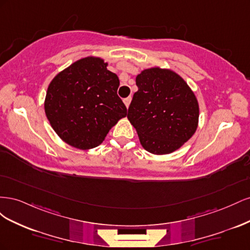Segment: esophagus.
<instances>
[{"label":"esophagus","mask_w":250,"mask_h":250,"mask_svg":"<svg viewBox=\"0 0 250 250\" xmlns=\"http://www.w3.org/2000/svg\"><path fill=\"white\" fill-rule=\"evenodd\" d=\"M130 102H131V97H128V98H125V99H124V104L126 105L127 108L129 107Z\"/></svg>","instance_id":"34e87169"}]
</instances>
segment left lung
Returning <instances> with one entry per match:
<instances>
[{"mask_svg": "<svg viewBox=\"0 0 250 250\" xmlns=\"http://www.w3.org/2000/svg\"><path fill=\"white\" fill-rule=\"evenodd\" d=\"M127 118L148 152L162 155L179 149L198 126L199 105L193 90L178 74L151 67L135 78Z\"/></svg>", "mask_w": 250, "mask_h": 250, "instance_id": "1", "label": "left lung"}]
</instances>
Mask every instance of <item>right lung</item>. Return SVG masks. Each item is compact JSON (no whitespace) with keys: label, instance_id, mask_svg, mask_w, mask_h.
<instances>
[{"label":"right lung","instance_id":"add662e5","mask_svg":"<svg viewBox=\"0 0 250 250\" xmlns=\"http://www.w3.org/2000/svg\"><path fill=\"white\" fill-rule=\"evenodd\" d=\"M119 85L118 76L100 57L81 58L58 73L44 99V112L58 137L82 150L99 146L127 116Z\"/></svg>","mask_w":250,"mask_h":250}]
</instances>
